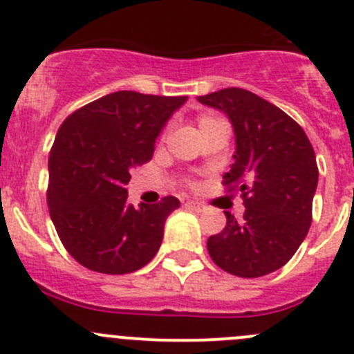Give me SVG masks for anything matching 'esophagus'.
<instances>
[{"mask_svg":"<svg viewBox=\"0 0 354 354\" xmlns=\"http://www.w3.org/2000/svg\"><path fill=\"white\" fill-rule=\"evenodd\" d=\"M185 206L189 209H194V212H203V209H205V205H203V203H197V201H187Z\"/></svg>","mask_w":354,"mask_h":354,"instance_id":"esophagus-1","label":"esophagus"}]
</instances>
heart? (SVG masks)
I'll list each match as a JSON object with an SVG mask.
<instances>
[{
    "label": "heart",
    "mask_w": 354,
    "mask_h": 354,
    "mask_svg": "<svg viewBox=\"0 0 354 354\" xmlns=\"http://www.w3.org/2000/svg\"><path fill=\"white\" fill-rule=\"evenodd\" d=\"M215 122H218V120H215V118H212V116H201L199 118V129L201 127H206V125H209V123H215Z\"/></svg>",
    "instance_id": "b5f03b06"
}]
</instances>
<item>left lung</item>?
I'll return each mask as SVG.
<instances>
[{
  "instance_id": "left-lung-1",
  "label": "left lung",
  "mask_w": 354,
  "mask_h": 354,
  "mask_svg": "<svg viewBox=\"0 0 354 354\" xmlns=\"http://www.w3.org/2000/svg\"><path fill=\"white\" fill-rule=\"evenodd\" d=\"M197 100L231 122L236 151L224 185L238 187L245 205L241 221L225 212L224 231L208 238L209 257L231 275H268L295 256L310 227L314 148L292 118L252 91L225 88Z\"/></svg>"
}]
</instances>
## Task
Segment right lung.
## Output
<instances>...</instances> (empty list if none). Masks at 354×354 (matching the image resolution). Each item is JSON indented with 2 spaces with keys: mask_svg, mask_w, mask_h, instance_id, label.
I'll return each instance as SVG.
<instances>
[{
  "mask_svg": "<svg viewBox=\"0 0 354 354\" xmlns=\"http://www.w3.org/2000/svg\"><path fill=\"white\" fill-rule=\"evenodd\" d=\"M187 97L116 91L90 102L59 127L49 155L47 206L68 254L86 268L123 275L160 248L176 197L133 208L130 169L151 160L155 141Z\"/></svg>",
  "mask_w": 354,
  "mask_h": 354,
  "instance_id": "obj_1",
  "label": "right lung"
}]
</instances>
